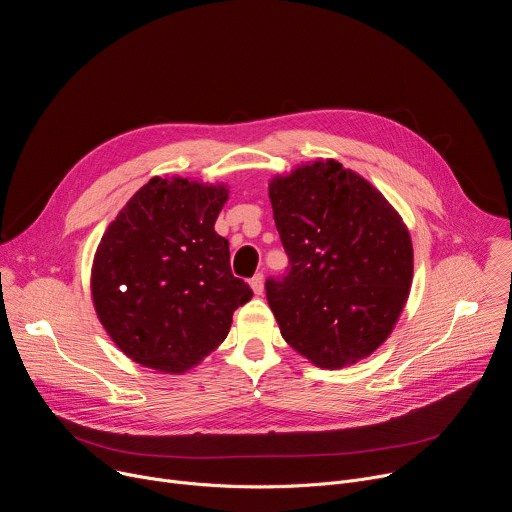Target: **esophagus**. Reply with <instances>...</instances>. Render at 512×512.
<instances>
[{
  "label": "esophagus",
  "mask_w": 512,
  "mask_h": 512,
  "mask_svg": "<svg viewBox=\"0 0 512 512\" xmlns=\"http://www.w3.org/2000/svg\"><path fill=\"white\" fill-rule=\"evenodd\" d=\"M249 285H251V289L255 291V296H261V294H263V273H255V275L251 277Z\"/></svg>",
  "instance_id": "34e87169"
}]
</instances>
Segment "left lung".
Instances as JSON below:
<instances>
[{
	"instance_id": "obj_1",
	"label": "left lung",
	"mask_w": 512,
	"mask_h": 512,
	"mask_svg": "<svg viewBox=\"0 0 512 512\" xmlns=\"http://www.w3.org/2000/svg\"><path fill=\"white\" fill-rule=\"evenodd\" d=\"M287 275L265 281L285 342L320 369L373 354L409 296L413 247L399 212L336 160L269 182Z\"/></svg>"
}]
</instances>
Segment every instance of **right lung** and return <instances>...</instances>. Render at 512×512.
<instances>
[{
	"label": "right lung",
	"instance_id": "add662e5",
	"mask_svg": "<svg viewBox=\"0 0 512 512\" xmlns=\"http://www.w3.org/2000/svg\"><path fill=\"white\" fill-rule=\"evenodd\" d=\"M225 184L152 178L107 227L91 294L111 340L131 360L184 373L221 344L251 287L231 273L229 241L214 231Z\"/></svg>",
	"mask_w": 512,
	"mask_h": 512
}]
</instances>
